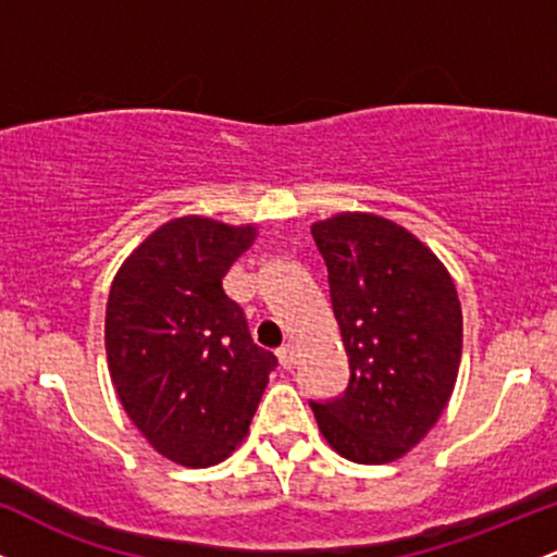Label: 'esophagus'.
<instances>
[{
  "label": "esophagus",
  "instance_id": "34e87169",
  "mask_svg": "<svg viewBox=\"0 0 557 557\" xmlns=\"http://www.w3.org/2000/svg\"><path fill=\"white\" fill-rule=\"evenodd\" d=\"M277 359H280V367H283V369H293V367H296V359H298L296 345H293V343H285L283 348L277 350Z\"/></svg>",
  "mask_w": 557,
  "mask_h": 557
}]
</instances>
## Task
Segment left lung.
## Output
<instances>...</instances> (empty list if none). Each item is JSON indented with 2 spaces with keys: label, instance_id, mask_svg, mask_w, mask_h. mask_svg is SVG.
I'll use <instances>...</instances> for the list:
<instances>
[{
  "label": "left lung",
  "instance_id": "obj_1",
  "mask_svg": "<svg viewBox=\"0 0 557 557\" xmlns=\"http://www.w3.org/2000/svg\"><path fill=\"white\" fill-rule=\"evenodd\" d=\"M348 354L341 398L311 403L319 432L354 463H389L437 424L456 387L463 314L450 272L417 235L369 212L314 222Z\"/></svg>",
  "mask_w": 557,
  "mask_h": 557
}]
</instances>
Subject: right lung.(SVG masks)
Instances as JSON below:
<instances>
[{"mask_svg":"<svg viewBox=\"0 0 557 557\" xmlns=\"http://www.w3.org/2000/svg\"><path fill=\"white\" fill-rule=\"evenodd\" d=\"M257 233L177 216L140 243L112 280L104 322L112 385L159 456L188 469L225 461L246 440L277 367L222 290Z\"/></svg>","mask_w":557,"mask_h":557,"instance_id":"1","label":"right lung"}]
</instances>
